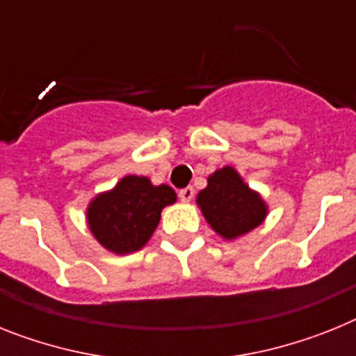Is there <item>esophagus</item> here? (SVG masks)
I'll list each match as a JSON object with an SVG mask.
<instances>
[{"label":"esophagus","instance_id":"1","mask_svg":"<svg viewBox=\"0 0 356 356\" xmlns=\"http://www.w3.org/2000/svg\"><path fill=\"white\" fill-rule=\"evenodd\" d=\"M193 188L192 186H186V188H183V190H181V192H179V199H181V201L183 202H190L193 199Z\"/></svg>","mask_w":356,"mask_h":356}]
</instances>
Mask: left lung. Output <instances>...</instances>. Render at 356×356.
Returning a JSON list of instances; mask_svg holds the SVG:
<instances>
[{"instance_id":"8db88e82","label":"left lung","mask_w":356,"mask_h":356,"mask_svg":"<svg viewBox=\"0 0 356 356\" xmlns=\"http://www.w3.org/2000/svg\"><path fill=\"white\" fill-rule=\"evenodd\" d=\"M197 204L211 229L226 241L255 229L268 215L262 197L253 192L232 166L211 173L208 186L197 195Z\"/></svg>"}]
</instances>
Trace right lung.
<instances>
[{
    "label": "right lung",
    "instance_id": "right-lung-1",
    "mask_svg": "<svg viewBox=\"0 0 356 356\" xmlns=\"http://www.w3.org/2000/svg\"><path fill=\"white\" fill-rule=\"evenodd\" d=\"M175 201L177 195L168 184L154 186L148 177L127 175L88 204L86 220L101 246L127 255L150 241L163 208Z\"/></svg>",
    "mask_w": 356,
    "mask_h": 356
}]
</instances>
